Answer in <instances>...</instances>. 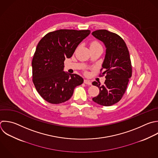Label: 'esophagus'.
Listing matches in <instances>:
<instances>
[{
    "instance_id": "34e87169",
    "label": "esophagus",
    "mask_w": 158,
    "mask_h": 158,
    "mask_svg": "<svg viewBox=\"0 0 158 158\" xmlns=\"http://www.w3.org/2000/svg\"><path fill=\"white\" fill-rule=\"evenodd\" d=\"M84 83H85V84L88 85H91V82L89 80H86V79L84 80Z\"/></svg>"
}]
</instances>
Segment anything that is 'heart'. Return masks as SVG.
Instances as JSON below:
<instances>
[{
    "mask_svg": "<svg viewBox=\"0 0 158 158\" xmlns=\"http://www.w3.org/2000/svg\"><path fill=\"white\" fill-rule=\"evenodd\" d=\"M99 46H101L100 45V44L97 41H93L89 44L90 49L92 48H96V47H99Z\"/></svg>",
    "mask_w": 158,
    "mask_h": 158,
    "instance_id": "heart-1",
    "label": "heart"
}]
</instances>
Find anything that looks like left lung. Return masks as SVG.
<instances>
[{"label":"left lung","instance_id":"left-lung-1","mask_svg":"<svg viewBox=\"0 0 158 158\" xmlns=\"http://www.w3.org/2000/svg\"><path fill=\"white\" fill-rule=\"evenodd\" d=\"M92 35L102 41L106 47V55L102 65V75H106L104 85L92 83L99 89V94L93 98L98 104L110 106L118 102L125 93L132 68L129 52L123 39L106 30L93 31Z\"/></svg>","mask_w":158,"mask_h":158}]
</instances>
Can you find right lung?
I'll use <instances>...</instances> for the list:
<instances>
[{
	"instance_id": "obj_1",
	"label": "right lung",
	"mask_w": 158,
	"mask_h": 158,
	"mask_svg": "<svg viewBox=\"0 0 158 158\" xmlns=\"http://www.w3.org/2000/svg\"><path fill=\"white\" fill-rule=\"evenodd\" d=\"M89 30H59L46 35L37 45L32 60L33 81L40 96L51 104L68 101L76 86L83 83L77 74L64 71V60L70 58Z\"/></svg>"
}]
</instances>
